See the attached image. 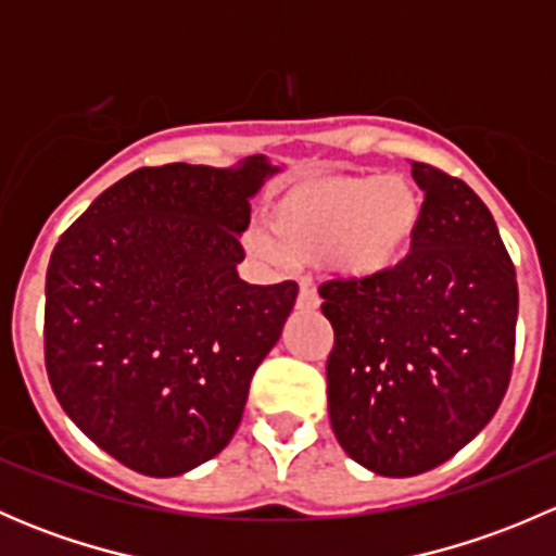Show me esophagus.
Here are the masks:
<instances>
[{"mask_svg":"<svg viewBox=\"0 0 556 556\" xmlns=\"http://www.w3.org/2000/svg\"><path fill=\"white\" fill-rule=\"evenodd\" d=\"M295 309H301V312L319 309V295L314 293L309 285H304V288L299 290V301H295Z\"/></svg>","mask_w":556,"mask_h":556,"instance_id":"obj_1","label":"esophagus"}]
</instances>
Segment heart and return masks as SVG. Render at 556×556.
Returning <instances> with one entry per match:
<instances>
[{
  "instance_id": "heart-1",
  "label": "heart",
  "mask_w": 556,
  "mask_h": 556,
  "mask_svg": "<svg viewBox=\"0 0 556 556\" xmlns=\"http://www.w3.org/2000/svg\"><path fill=\"white\" fill-rule=\"evenodd\" d=\"M266 231L247 247L266 261H319L339 282H382L401 271L422 231V199L403 177L312 174L277 185Z\"/></svg>"
}]
</instances>
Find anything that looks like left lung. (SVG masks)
Returning a JSON list of instances; mask_svg holds the SVG:
<instances>
[{
	"instance_id": "left-lung-1",
	"label": "left lung",
	"mask_w": 556,
	"mask_h": 556,
	"mask_svg": "<svg viewBox=\"0 0 556 556\" xmlns=\"http://www.w3.org/2000/svg\"><path fill=\"white\" fill-rule=\"evenodd\" d=\"M422 231L382 282H328L336 333L328 414L341 450L390 479L446 463L495 417L514 366L517 271L484 201L450 174L412 166Z\"/></svg>"
}]
</instances>
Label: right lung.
Segmentation results:
<instances>
[{
  "label": "right lung",
  "instance_id": "add662e5",
  "mask_svg": "<svg viewBox=\"0 0 556 556\" xmlns=\"http://www.w3.org/2000/svg\"><path fill=\"white\" fill-rule=\"evenodd\" d=\"M282 172L137 169L59 239L45 277V368L66 417L137 473H188L228 446L299 285H250V199Z\"/></svg>",
  "mask_w": 556,
  "mask_h": 556
}]
</instances>
